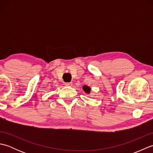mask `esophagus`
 <instances>
[{
	"instance_id": "1",
	"label": "esophagus",
	"mask_w": 153,
	"mask_h": 153,
	"mask_svg": "<svg viewBox=\"0 0 153 153\" xmlns=\"http://www.w3.org/2000/svg\"><path fill=\"white\" fill-rule=\"evenodd\" d=\"M65 85L66 86H71L72 85V82H66L65 83Z\"/></svg>"
}]
</instances>
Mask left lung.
Masks as SVG:
<instances>
[{
	"mask_svg": "<svg viewBox=\"0 0 153 153\" xmlns=\"http://www.w3.org/2000/svg\"><path fill=\"white\" fill-rule=\"evenodd\" d=\"M83 90H84V91H85V93H90L91 89H90V87H89L88 86L84 85V86L83 87Z\"/></svg>",
	"mask_w": 153,
	"mask_h": 153,
	"instance_id": "8db88e82",
	"label": "left lung"
}]
</instances>
